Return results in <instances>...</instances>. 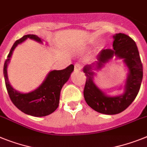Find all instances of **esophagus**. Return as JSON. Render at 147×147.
<instances>
[{
	"label": "esophagus",
	"mask_w": 147,
	"mask_h": 147,
	"mask_svg": "<svg viewBox=\"0 0 147 147\" xmlns=\"http://www.w3.org/2000/svg\"><path fill=\"white\" fill-rule=\"evenodd\" d=\"M81 69H82V66H81V63H77L75 64V71H78L80 70H81Z\"/></svg>",
	"instance_id": "1"
}]
</instances>
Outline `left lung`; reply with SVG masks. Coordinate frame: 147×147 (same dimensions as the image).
I'll return each instance as SVG.
<instances>
[{
	"instance_id": "1",
	"label": "left lung",
	"mask_w": 147,
	"mask_h": 147,
	"mask_svg": "<svg viewBox=\"0 0 147 147\" xmlns=\"http://www.w3.org/2000/svg\"><path fill=\"white\" fill-rule=\"evenodd\" d=\"M113 50L103 49L98 55L97 68L100 69L103 63L116 55L124 59L129 67V72L126 80L125 92L119 96H108L100 90L93 82V75L90 66L84 69L86 75V83L84 89L85 101L90 108L98 113L117 114L126 109L136 98L140 90L143 79V65L136 43L130 36L124 34L113 36Z\"/></svg>"
}]
</instances>
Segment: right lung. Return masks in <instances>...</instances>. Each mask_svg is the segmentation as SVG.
Masks as SVG:
<instances>
[{"mask_svg": "<svg viewBox=\"0 0 147 147\" xmlns=\"http://www.w3.org/2000/svg\"><path fill=\"white\" fill-rule=\"evenodd\" d=\"M34 39L41 42V39L34 34L24 36L15 42L11 48L7 59L3 66V76L7 92L11 101L18 109L23 113L34 117H45L52 113L57 108L60 102V90L63 86L74 70V65L71 64L62 70H53L50 71L42 84L33 92L21 93L11 87L7 77V64L9 62L15 48L24 42L26 39Z\"/></svg>", "mask_w": 147, "mask_h": 147, "instance_id": "obj_1", "label": "right lung"}]
</instances>
